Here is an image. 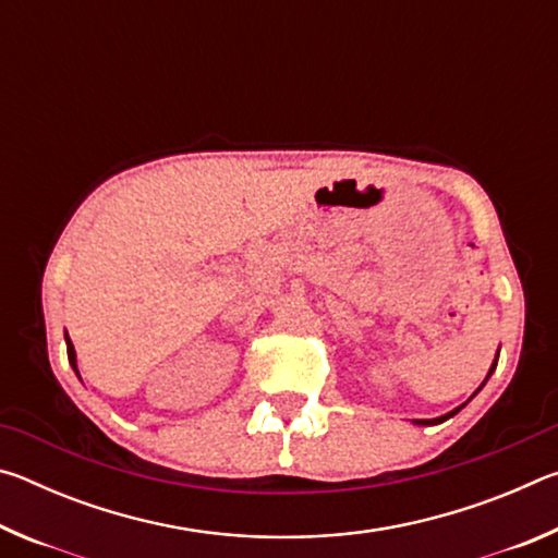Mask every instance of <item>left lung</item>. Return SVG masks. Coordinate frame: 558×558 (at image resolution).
Masks as SVG:
<instances>
[{"label": "left lung", "mask_w": 558, "mask_h": 558, "mask_svg": "<svg viewBox=\"0 0 558 558\" xmlns=\"http://www.w3.org/2000/svg\"><path fill=\"white\" fill-rule=\"evenodd\" d=\"M497 359H499V354L495 356V362H493V366H489V372H487V376H485V381H483V384H480V389H477V391H483V386L487 384V379H489V376H493V372L497 369ZM477 391H475V393H472L468 401H472V399H475V396H477ZM468 401H465V403H462V405H458V409H452V411H450V413H446V415H438V418H415L413 423H415V426H438V423H442V421H448V418H452V415H456V413H458L460 409H465V405H468Z\"/></svg>", "instance_id": "8db88e82"}]
</instances>
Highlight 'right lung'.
<instances>
[{
	"label": "right lung",
	"instance_id": "right-lung-1",
	"mask_svg": "<svg viewBox=\"0 0 558 558\" xmlns=\"http://www.w3.org/2000/svg\"><path fill=\"white\" fill-rule=\"evenodd\" d=\"M65 349H69V364L73 366V372L78 374V362H75V349H73V344H71L69 335H65ZM78 379H81V374H78Z\"/></svg>",
	"mask_w": 558,
	"mask_h": 558
}]
</instances>
